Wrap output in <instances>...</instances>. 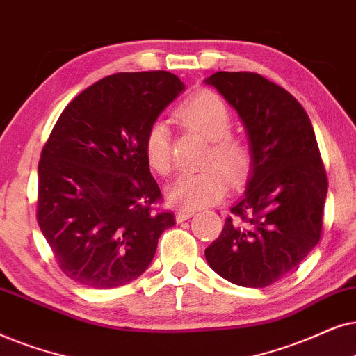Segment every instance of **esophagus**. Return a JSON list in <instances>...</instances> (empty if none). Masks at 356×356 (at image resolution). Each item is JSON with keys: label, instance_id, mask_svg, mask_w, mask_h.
Here are the masks:
<instances>
[{"label": "esophagus", "instance_id": "obj_1", "mask_svg": "<svg viewBox=\"0 0 356 356\" xmlns=\"http://www.w3.org/2000/svg\"><path fill=\"white\" fill-rule=\"evenodd\" d=\"M192 215H193V211H191V210H181V211L175 213V221L182 222V221L188 220V218H191Z\"/></svg>", "mask_w": 356, "mask_h": 356}]
</instances>
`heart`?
I'll return each mask as SVG.
<instances>
[{
    "label": "heart",
    "mask_w": 356,
    "mask_h": 356,
    "mask_svg": "<svg viewBox=\"0 0 356 356\" xmlns=\"http://www.w3.org/2000/svg\"><path fill=\"white\" fill-rule=\"evenodd\" d=\"M179 117L203 136L211 140L205 164H211L197 172H184L169 186L168 198L174 207L205 208L215 205L225 197L227 182H239L249 170L250 153L248 145L231 131V115L226 104L210 91L198 92L179 108ZM145 156L149 168L158 174H168L172 169V140L169 125L164 120H154L145 135ZM217 165L215 166L214 164ZM225 172L222 173V170Z\"/></svg>",
    "instance_id": "heart-1"
}]
</instances>
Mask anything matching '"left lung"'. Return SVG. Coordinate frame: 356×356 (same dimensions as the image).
<instances>
[{"instance_id":"8db88e82","label":"left lung","mask_w":356,"mask_h":356,"mask_svg":"<svg viewBox=\"0 0 356 356\" xmlns=\"http://www.w3.org/2000/svg\"><path fill=\"white\" fill-rule=\"evenodd\" d=\"M205 84L238 112L250 151L244 195L205 259L234 285L268 286L321 239L327 175L314 129L290 92L257 73L218 71Z\"/></svg>"}]
</instances>
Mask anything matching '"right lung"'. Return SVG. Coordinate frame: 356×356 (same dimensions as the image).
Returning a JSON list of instances; mask_svg holds the SVG:
<instances>
[{
  "label": "right lung",
  "instance_id": "obj_1",
  "mask_svg": "<svg viewBox=\"0 0 356 356\" xmlns=\"http://www.w3.org/2000/svg\"><path fill=\"white\" fill-rule=\"evenodd\" d=\"M186 86L168 71L117 73L78 94L56 120L39 163L37 221L61 272L91 288L138 278L159 236L161 191L145 135Z\"/></svg>",
  "mask_w": 356,
  "mask_h": 356
}]
</instances>
